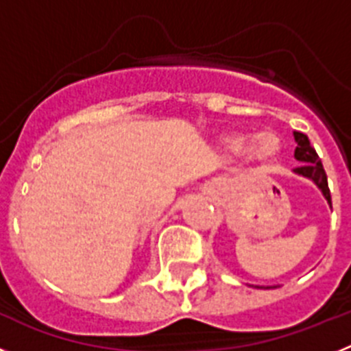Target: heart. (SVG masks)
<instances>
[{"label": "heart", "mask_w": 351, "mask_h": 351, "mask_svg": "<svg viewBox=\"0 0 351 351\" xmlns=\"http://www.w3.org/2000/svg\"><path fill=\"white\" fill-rule=\"evenodd\" d=\"M223 147L228 153H243L247 147V156L251 161L258 165H267L278 158L281 145L272 133H260L251 142L243 133H228L223 137Z\"/></svg>", "instance_id": "obj_1"}]
</instances>
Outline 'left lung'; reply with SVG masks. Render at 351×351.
<instances>
[{
	"label": "left lung",
	"mask_w": 351,
	"mask_h": 351,
	"mask_svg": "<svg viewBox=\"0 0 351 351\" xmlns=\"http://www.w3.org/2000/svg\"><path fill=\"white\" fill-rule=\"evenodd\" d=\"M295 158L299 161H302V165L297 167L293 172L300 173L304 178H309L316 182V186L324 191L325 198H327V202L332 206V200H330V190H328V182H327V173H325L324 165H322L320 156L316 154L315 147L309 144V138L306 133L295 132Z\"/></svg>",
	"instance_id": "obj_1"
}]
</instances>
